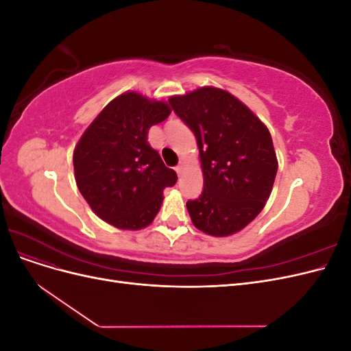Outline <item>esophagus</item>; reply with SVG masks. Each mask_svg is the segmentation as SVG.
Segmentation results:
<instances>
[{
	"label": "esophagus",
	"instance_id": "esophagus-1",
	"mask_svg": "<svg viewBox=\"0 0 351 351\" xmlns=\"http://www.w3.org/2000/svg\"><path fill=\"white\" fill-rule=\"evenodd\" d=\"M183 169H184V165H183V164H180V165H177V167H176V171H177V174H178V176L183 173Z\"/></svg>",
	"mask_w": 351,
	"mask_h": 351
}]
</instances>
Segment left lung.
<instances>
[{
	"mask_svg": "<svg viewBox=\"0 0 351 351\" xmlns=\"http://www.w3.org/2000/svg\"><path fill=\"white\" fill-rule=\"evenodd\" d=\"M196 136L204 192L187 202L193 226L214 237L236 234L263 209L278 159L272 137L234 95L204 86L168 99Z\"/></svg>",
	"mask_w": 351,
	"mask_h": 351,
	"instance_id": "obj_1",
	"label": "left lung"
}]
</instances>
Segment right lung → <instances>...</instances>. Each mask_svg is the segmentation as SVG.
I'll list each match as a JSON object with an SVG mask.
<instances>
[{
	"mask_svg": "<svg viewBox=\"0 0 351 351\" xmlns=\"http://www.w3.org/2000/svg\"><path fill=\"white\" fill-rule=\"evenodd\" d=\"M171 114L164 101L127 90L97 115L73 152L82 196L102 221L120 230H142L161 209L164 189L177 182L147 142L152 125Z\"/></svg>",
	"mask_w": 351,
	"mask_h": 351,
	"instance_id": "right-lung-1",
	"label": "right lung"
}]
</instances>
